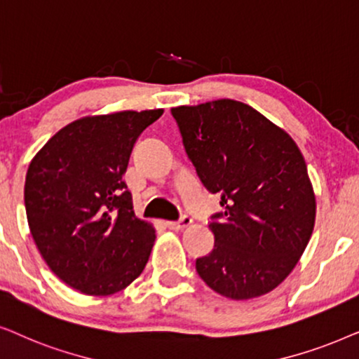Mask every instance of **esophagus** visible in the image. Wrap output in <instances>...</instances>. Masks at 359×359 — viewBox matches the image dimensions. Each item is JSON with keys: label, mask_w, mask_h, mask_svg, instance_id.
<instances>
[{"label": "esophagus", "mask_w": 359, "mask_h": 359, "mask_svg": "<svg viewBox=\"0 0 359 359\" xmlns=\"http://www.w3.org/2000/svg\"><path fill=\"white\" fill-rule=\"evenodd\" d=\"M190 224H192V218H190L189 215H182V217L177 219V222H167L165 226L170 229H177V231H179V229L187 228V226H190Z\"/></svg>", "instance_id": "esophagus-1"}]
</instances>
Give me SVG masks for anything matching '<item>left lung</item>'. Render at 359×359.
Returning <instances> with one entry per match:
<instances>
[{"mask_svg":"<svg viewBox=\"0 0 359 359\" xmlns=\"http://www.w3.org/2000/svg\"><path fill=\"white\" fill-rule=\"evenodd\" d=\"M200 182L219 194L215 246L195 261L208 287L246 300L276 289L309 245L315 195L287 133L235 100L170 109Z\"/></svg>","mask_w":359,"mask_h":359,"instance_id":"1","label":"left lung"}]
</instances>
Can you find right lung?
I'll use <instances>...</instances> for the list:
<instances>
[{
  "mask_svg": "<svg viewBox=\"0 0 359 359\" xmlns=\"http://www.w3.org/2000/svg\"><path fill=\"white\" fill-rule=\"evenodd\" d=\"M164 109L76 119L31 161L27 223L52 272L87 295L128 287L149 259L156 231L133 212L123 180L137 137Z\"/></svg>",
  "mask_w": 359,
  "mask_h": 359,
  "instance_id": "1",
  "label": "right lung"
}]
</instances>
